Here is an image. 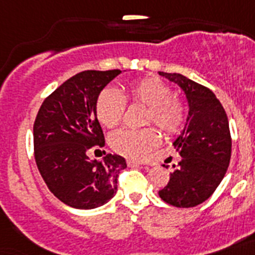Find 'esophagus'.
Segmentation results:
<instances>
[{
	"label": "esophagus",
	"instance_id": "34e87169",
	"mask_svg": "<svg viewBox=\"0 0 255 255\" xmlns=\"http://www.w3.org/2000/svg\"><path fill=\"white\" fill-rule=\"evenodd\" d=\"M127 163H128V166H133V165H146V162H144V161L133 160V158H129V160H127Z\"/></svg>",
	"mask_w": 255,
	"mask_h": 255
}]
</instances>
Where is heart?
Listing matches in <instances>:
<instances>
[{
  "mask_svg": "<svg viewBox=\"0 0 255 255\" xmlns=\"http://www.w3.org/2000/svg\"><path fill=\"white\" fill-rule=\"evenodd\" d=\"M132 102L148 106L146 122H153L165 133H177L186 122V110L181 101L171 97V90L156 77H145L132 82L127 89ZM124 101L111 89L103 90L97 101V118L103 127L114 128L121 123ZM160 142V133L152 127L142 129L123 128L110 136V144L123 156L145 157Z\"/></svg>",
  "mask_w": 255,
  "mask_h": 255,
  "instance_id": "1",
  "label": "heart"
}]
</instances>
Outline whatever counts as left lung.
Segmentation results:
<instances>
[{"label": "left lung", "instance_id": "left-lung-1", "mask_svg": "<svg viewBox=\"0 0 255 255\" xmlns=\"http://www.w3.org/2000/svg\"><path fill=\"white\" fill-rule=\"evenodd\" d=\"M177 84L188 105L186 124L174 146L182 160L173 165L167 185L158 191L161 199L179 208L206 202L223 181L232 153L228 117L210 89L179 73L158 72Z\"/></svg>", "mask_w": 255, "mask_h": 255}]
</instances>
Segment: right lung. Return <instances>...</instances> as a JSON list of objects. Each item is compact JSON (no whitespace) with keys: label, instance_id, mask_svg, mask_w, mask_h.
Wrapping results in <instances>:
<instances>
[{"label":"right lung","instance_id":"obj_1","mask_svg":"<svg viewBox=\"0 0 255 255\" xmlns=\"http://www.w3.org/2000/svg\"><path fill=\"white\" fill-rule=\"evenodd\" d=\"M126 72V70H123ZM122 70H85L60 85L45 99L34 123L35 161L49 191L77 210H93L117 194L126 158L107 154L90 160L88 153L105 146L97 118V101Z\"/></svg>","mask_w":255,"mask_h":255}]
</instances>
